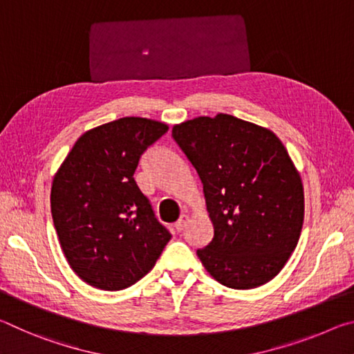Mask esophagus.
<instances>
[{
	"label": "esophagus",
	"instance_id": "esophagus-1",
	"mask_svg": "<svg viewBox=\"0 0 354 354\" xmlns=\"http://www.w3.org/2000/svg\"><path fill=\"white\" fill-rule=\"evenodd\" d=\"M188 221H189V216H188V215H182L180 218L177 219V223L174 224V227H176L177 232H182L185 227H187Z\"/></svg>",
	"mask_w": 354,
	"mask_h": 354
}]
</instances>
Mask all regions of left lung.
Masks as SVG:
<instances>
[{
	"instance_id": "obj_1",
	"label": "left lung",
	"mask_w": 354,
	"mask_h": 354,
	"mask_svg": "<svg viewBox=\"0 0 354 354\" xmlns=\"http://www.w3.org/2000/svg\"><path fill=\"white\" fill-rule=\"evenodd\" d=\"M172 136L204 187L213 240L198 257L208 274L236 290L270 282L304 221L303 182L281 139L223 113L174 125Z\"/></svg>"
}]
</instances>
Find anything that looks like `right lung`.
Wrapping results in <instances>:
<instances>
[{
    "mask_svg": "<svg viewBox=\"0 0 354 354\" xmlns=\"http://www.w3.org/2000/svg\"><path fill=\"white\" fill-rule=\"evenodd\" d=\"M169 130L122 118L83 133L56 171L51 215L64 256L81 281L122 290L153 268L171 234L133 177L150 144Z\"/></svg>",
    "mask_w": 354,
    "mask_h": 354,
    "instance_id": "right-lung-1",
    "label": "right lung"
}]
</instances>
